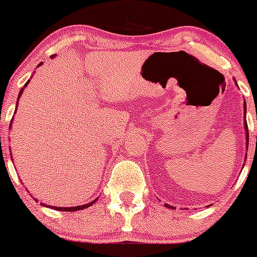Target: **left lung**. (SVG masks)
<instances>
[{
    "label": "left lung",
    "instance_id": "left-lung-1",
    "mask_svg": "<svg viewBox=\"0 0 257 257\" xmlns=\"http://www.w3.org/2000/svg\"><path fill=\"white\" fill-rule=\"evenodd\" d=\"M243 110H245V113H246V103H245V105H243ZM243 125H245V129H246V133H245V136H246V144L248 145V131H247V123H246V118H245V123H243ZM165 206H168V208H172L173 209V206L167 205V204H165Z\"/></svg>",
    "mask_w": 257,
    "mask_h": 257
}]
</instances>
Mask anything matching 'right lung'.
<instances>
[{"instance_id":"1","label":"right lung","mask_w":257,"mask_h":257,"mask_svg":"<svg viewBox=\"0 0 257 257\" xmlns=\"http://www.w3.org/2000/svg\"><path fill=\"white\" fill-rule=\"evenodd\" d=\"M28 82H30V80H28ZM28 82L26 83V84H25V87H26V85L28 84ZM25 87H23V88H25ZM23 88H21V90H20V94H18V99H20L21 94H22V92H23ZM17 103H18V100H17ZM10 128H11V125H10ZM95 201H97V200H93L92 203H88V204H85V205L73 206V208H56V206H51V205H48V208H51V209H56V210H58V211H76V210H82V209H85V208H88V206H90V205H92V204H94ZM42 205H45V204H42ZM45 206H46V205H45Z\"/></svg>"}]
</instances>
